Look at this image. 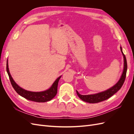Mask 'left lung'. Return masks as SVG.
<instances>
[{"label": "left lung", "instance_id": "left-lung-1", "mask_svg": "<svg viewBox=\"0 0 134 134\" xmlns=\"http://www.w3.org/2000/svg\"><path fill=\"white\" fill-rule=\"evenodd\" d=\"M120 49H121V52H122V54L124 56V70H123L122 75H121L120 80H119V82H117L114 86H113L112 87L108 89V90L105 91L104 92L97 93V94H94L82 95V94H80L78 93V92L76 91L77 95L78 96V97L82 100L90 103H96L102 102V101L108 99L109 98H110L111 96H112L113 94H115V93L117 91H119L121 89V88L122 87V85L124 84V83L125 82L126 75L127 65L126 59L125 55L124 54L122 50V47H120Z\"/></svg>", "mask_w": 134, "mask_h": 134}]
</instances>
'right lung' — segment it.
I'll use <instances>...</instances> for the list:
<instances>
[{"label": "right lung", "mask_w": 134, "mask_h": 134, "mask_svg": "<svg viewBox=\"0 0 134 134\" xmlns=\"http://www.w3.org/2000/svg\"><path fill=\"white\" fill-rule=\"evenodd\" d=\"M7 71L9 75V78L10 81V83L12 87H13L14 90L16 91L18 94L24 97V98L32 101H34L36 102H45L51 100L56 95L58 92V86L59 81L62 76H59L58 78L56 79L52 86L48 90L43 92H35L26 91L24 89L20 87L18 84H17L14 80L12 78L11 75L9 72L8 68V60L7 62Z\"/></svg>", "instance_id": "1"}]
</instances>
